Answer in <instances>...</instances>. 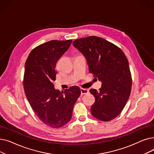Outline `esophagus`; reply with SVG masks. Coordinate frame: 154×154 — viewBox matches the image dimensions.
<instances>
[{
	"label": "esophagus",
	"instance_id": "obj_1",
	"mask_svg": "<svg viewBox=\"0 0 154 154\" xmlns=\"http://www.w3.org/2000/svg\"><path fill=\"white\" fill-rule=\"evenodd\" d=\"M80 92H81V95H84L88 93V90L86 89V88H80Z\"/></svg>",
	"mask_w": 154,
	"mask_h": 154
}]
</instances>
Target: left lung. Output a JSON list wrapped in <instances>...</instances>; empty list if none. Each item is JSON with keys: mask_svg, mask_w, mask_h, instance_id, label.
<instances>
[{"mask_svg": "<svg viewBox=\"0 0 154 154\" xmlns=\"http://www.w3.org/2000/svg\"><path fill=\"white\" fill-rule=\"evenodd\" d=\"M73 45L86 58L89 72L102 82L99 91L90 92L95 101L91 106L92 116L107 122L124 109L132 89V75L123 51L107 40L96 36L79 38Z\"/></svg>", "mask_w": 154, "mask_h": 154, "instance_id": "left-lung-1", "label": "left lung"}]
</instances>
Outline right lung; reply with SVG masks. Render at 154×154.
<instances>
[{"instance_id":"obj_1","label":"right lung","mask_w":154,"mask_h":154,"mask_svg":"<svg viewBox=\"0 0 154 154\" xmlns=\"http://www.w3.org/2000/svg\"><path fill=\"white\" fill-rule=\"evenodd\" d=\"M72 40H52L35 47L25 64L23 88L30 106L38 118L48 127L60 128L69 123L80 97L77 86L65 90L54 88L56 63L69 48Z\"/></svg>"}]
</instances>
